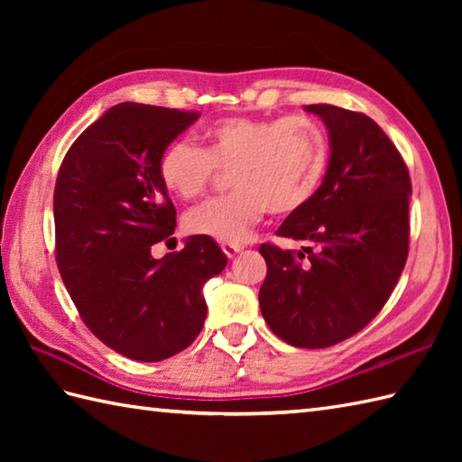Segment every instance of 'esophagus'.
<instances>
[{
  "instance_id": "obj_1",
  "label": "esophagus",
  "mask_w": 462,
  "mask_h": 462,
  "mask_svg": "<svg viewBox=\"0 0 462 462\" xmlns=\"http://www.w3.org/2000/svg\"><path fill=\"white\" fill-rule=\"evenodd\" d=\"M220 248H222V252H224L228 258H234V256H236V254L242 250V246H238V244H222Z\"/></svg>"
}]
</instances>
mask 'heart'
<instances>
[{
  "instance_id": "1",
  "label": "heart",
  "mask_w": 462,
  "mask_h": 462,
  "mask_svg": "<svg viewBox=\"0 0 462 462\" xmlns=\"http://www.w3.org/2000/svg\"><path fill=\"white\" fill-rule=\"evenodd\" d=\"M206 146L174 141L159 161L162 184L180 200L200 199L220 172L234 192L190 210L184 228L222 244H242L268 210L300 212L316 196L328 166V139L306 116H228L204 131Z\"/></svg>"
}]
</instances>
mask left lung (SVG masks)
<instances>
[{"label": "left lung", "mask_w": 462, "mask_h": 462, "mask_svg": "<svg viewBox=\"0 0 462 462\" xmlns=\"http://www.w3.org/2000/svg\"><path fill=\"white\" fill-rule=\"evenodd\" d=\"M306 111L328 126V171L311 202L276 232L306 246H260L268 266L260 310L280 339L321 349L365 328L397 286L409 254L411 179L367 115L333 105Z\"/></svg>", "instance_id": "8db88e82"}]
</instances>
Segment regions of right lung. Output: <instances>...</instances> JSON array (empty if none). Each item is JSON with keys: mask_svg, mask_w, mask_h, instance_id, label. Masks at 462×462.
Masks as SVG:
<instances>
[{"mask_svg": "<svg viewBox=\"0 0 462 462\" xmlns=\"http://www.w3.org/2000/svg\"><path fill=\"white\" fill-rule=\"evenodd\" d=\"M200 113L119 103L67 151L53 194L55 258L85 326L134 361L186 349L206 319L202 286L224 270L212 238H186L152 258L174 234L176 210L159 161Z\"/></svg>", "mask_w": 462, "mask_h": 462, "instance_id": "right-lung-1", "label": "right lung"}]
</instances>
